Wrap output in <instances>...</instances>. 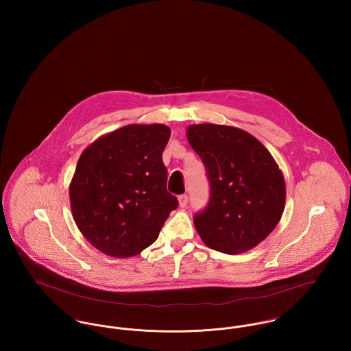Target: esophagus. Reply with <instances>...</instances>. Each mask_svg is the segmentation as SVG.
<instances>
[{
    "mask_svg": "<svg viewBox=\"0 0 351 351\" xmlns=\"http://www.w3.org/2000/svg\"><path fill=\"white\" fill-rule=\"evenodd\" d=\"M178 202H180V206H181V208H185L186 204H188V196H186V195L180 196V197H178Z\"/></svg>",
    "mask_w": 351,
    "mask_h": 351,
    "instance_id": "esophagus-1",
    "label": "esophagus"
}]
</instances>
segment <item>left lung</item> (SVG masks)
Returning <instances> with one entry per match:
<instances>
[{
  "instance_id": "8db88e82",
  "label": "left lung",
  "mask_w": 351,
  "mask_h": 351,
  "mask_svg": "<svg viewBox=\"0 0 351 351\" xmlns=\"http://www.w3.org/2000/svg\"><path fill=\"white\" fill-rule=\"evenodd\" d=\"M186 138L210 184L209 204L193 219L201 241L230 255L254 249L276 228L285 208V180L277 162L237 127L192 124Z\"/></svg>"
}]
</instances>
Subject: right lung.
<instances>
[{"instance_id":"1","label":"right lung","mask_w":351,"mask_h":351,"mask_svg":"<svg viewBox=\"0 0 351 351\" xmlns=\"http://www.w3.org/2000/svg\"><path fill=\"white\" fill-rule=\"evenodd\" d=\"M170 128L128 124L82 151L69 186L74 221L86 241L113 258L151 246L177 199L166 189L162 162Z\"/></svg>"}]
</instances>
